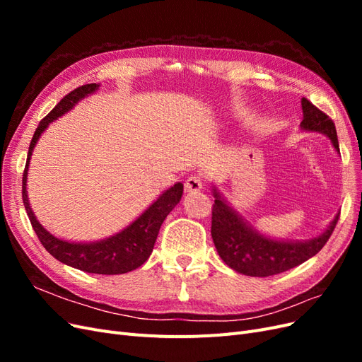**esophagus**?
Segmentation results:
<instances>
[{
    "label": "esophagus",
    "mask_w": 362,
    "mask_h": 362,
    "mask_svg": "<svg viewBox=\"0 0 362 362\" xmlns=\"http://www.w3.org/2000/svg\"><path fill=\"white\" fill-rule=\"evenodd\" d=\"M202 185H204L202 178L199 177V175H192V177L185 180L184 189L187 193H194V192H199L202 189Z\"/></svg>",
    "instance_id": "34e87169"
}]
</instances>
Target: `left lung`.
<instances>
[{"label":"left lung","mask_w":362,"mask_h":362,"mask_svg":"<svg viewBox=\"0 0 362 362\" xmlns=\"http://www.w3.org/2000/svg\"><path fill=\"white\" fill-rule=\"evenodd\" d=\"M302 112L300 129L325 134L339 154L337 129L332 119L320 112L306 98H302ZM211 190L214 196L211 237L217 254L228 267L246 276L266 278L302 264L326 245L339 217V213H337L329 226L314 238L278 240L261 234L252 226L229 205L216 185H213Z\"/></svg>","instance_id":"obj_1"}]
</instances>
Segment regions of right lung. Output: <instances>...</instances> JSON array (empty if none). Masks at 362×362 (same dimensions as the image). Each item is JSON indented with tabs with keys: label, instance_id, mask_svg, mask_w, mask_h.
Masks as SVG:
<instances>
[{
	"label": "right lung",
	"instance_id": "right-lung-1",
	"mask_svg": "<svg viewBox=\"0 0 362 362\" xmlns=\"http://www.w3.org/2000/svg\"><path fill=\"white\" fill-rule=\"evenodd\" d=\"M98 89H100V84L96 83L78 87V89H75L69 95L64 96L63 100L52 108L49 115L40 120L28 148L27 164L23 175V201L33 229H35V233L39 237L43 247H45L54 258L63 262V264L87 273H98V275H122V273L140 267L149 258L152 249H154L161 223L181 201L184 190L182 182L173 184L172 187L164 190L134 222H131L127 228L122 229V231H119L107 238L98 240V242H69V240H63L52 235L40 225L35 213H33L27 193L28 164L33 156V149H35L43 131H45L54 120H57L60 116L71 112L81 100L95 93Z\"/></svg>",
	"mask_w": 362,
	"mask_h": 362
}]
</instances>
